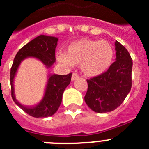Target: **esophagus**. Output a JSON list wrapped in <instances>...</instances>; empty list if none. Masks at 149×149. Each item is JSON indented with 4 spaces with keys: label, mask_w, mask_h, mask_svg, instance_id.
Here are the masks:
<instances>
[{
    "label": "esophagus",
    "mask_w": 149,
    "mask_h": 149,
    "mask_svg": "<svg viewBox=\"0 0 149 149\" xmlns=\"http://www.w3.org/2000/svg\"><path fill=\"white\" fill-rule=\"evenodd\" d=\"M78 77H79V75L77 73H73L72 76V81H75V80H77Z\"/></svg>",
    "instance_id": "esophagus-1"
}]
</instances>
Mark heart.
Segmentation results:
<instances>
[{
	"instance_id": "obj_1",
	"label": "heart",
	"mask_w": 149,
	"mask_h": 149,
	"mask_svg": "<svg viewBox=\"0 0 149 149\" xmlns=\"http://www.w3.org/2000/svg\"><path fill=\"white\" fill-rule=\"evenodd\" d=\"M57 58L65 65H80L85 75L95 77L108 70L113 61L114 49L105 40L84 38L71 43L65 54H59Z\"/></svg>"
}]
</instances>
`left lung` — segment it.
<instances>
[{
	"label": "left lung",
	"instance_id": "1",
	"mask_svg": "<svg viewBox=\"0 0 149 149\" xmlns=\"http://www.w3.org/2000/svg\"><path fill=\"white\" fill-rule=\"evenodd\" d=\"M116 61L101 75L87 80L88 89L84 100L96 113L111 112L120 106L131 89L133 62L131 55L116 41Z\"/></svg>",
	"mask_w": 149,
	"mask_h": 149
}]
</instances>
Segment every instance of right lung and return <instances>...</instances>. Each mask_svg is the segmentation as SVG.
<instances>
[{"label": "right lung", "mask_w": 149, "mask_h": 149, "mask_svg": "<svg viewBox=\"0 0 149 149\" xmlns=\"http://www.w3.org/2000/svg\"><path fill=\"white\" fill-rule=\"evenodd\" d=\"M58 39L54 36L40 35L22 47L13 60L10 70L11 95L13 100L26 113L36 118L48 117L54 115L57 111L62 102L63 93L71 82L72 73L66 75L49 74L45 92L42 99L35 106L27 107L21 104L15 99L13 87V81L18 68L23 60L27 57H35L41 60L47 68H50L54 63L55 48Z\"/></svg>", "instance_id": "add662e5"}]
</instances>
